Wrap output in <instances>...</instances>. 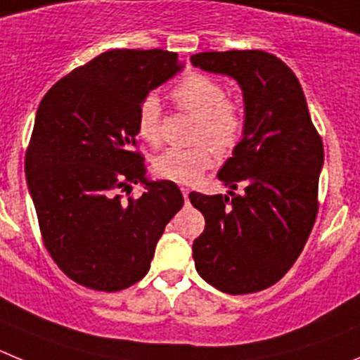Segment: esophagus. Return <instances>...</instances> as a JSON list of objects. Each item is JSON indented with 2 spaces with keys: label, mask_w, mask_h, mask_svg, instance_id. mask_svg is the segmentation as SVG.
<instances>
[{
  "label": "esophagus",
  "mask_w": 360,
  "mask_h": 360,
  "mask_svg": "<svg viewBox=\"0 0 360 360\" xmlns=\"http://www.w3.org/2000/svg\"><path fill=\"white\" fill-rule=\"evenodd\" d=\"M181 192H183L184 200H186V202H188V193H190V190H188V188H181Z\"/></svg>",
  "instance_id": "esophagus-1"
}]
</instances>
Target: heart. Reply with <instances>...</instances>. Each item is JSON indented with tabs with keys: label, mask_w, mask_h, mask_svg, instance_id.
Listing matches in <instances>:
<instances>
[{
	"label": "heart",
	"mask_w": 360,
	"mask_h": 360,
	"mask_svg": "<svg viewBox=\"0 0 360 360\" xmlns=\"http://www.w3.org/2000/svg\"><path fill=\"white\" fill-rule=\"evenodd\" d=\"M174 100L184 111L199 116L193 148H168L154 160L158 176L174 183H195L213 163L215 154L228 152L238 141L244 129L240 105L226 98V87L220 80L202 73H188L172 91ZM138 134L147 143L161 141V105L158 96L147 95L138 108ZM210 143L212 145H207Z\"/></svg>",
	"instance_id": "heart-1"
}]
</instances>
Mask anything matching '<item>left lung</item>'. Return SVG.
Instances as JSON below:
<instances>
[{"mask_svg": "<svg viewBox=\"0 0 360 360\" xmlns=\"http://www.w3.org/2000/svg\"><path fill=\"white\" fill-rule=\"evenodd\" d=\"M190 60L235 79L244 98L242 140L217 174L231 197L190 193L206 220L193 240L195 269L222 292H258L283 278L312 231L323 141L300 80L274 55L204 51ZM238 184L240 196L231 192Z\"/></svg>", "mask_w": 360, "mask_h": 360, "instance_id": "1", "label": "left lung"}]
</instances>
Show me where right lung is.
<instances>
[{"label":"right lung","instance_id":"add662e5","mask_svg":"<svg viewBox=\"0 0 360 360\" xmlns=\"http://www.w3.org/2000/svg\"><path fill=\"white\" fill-rule=\"evenodd\" d=\"M183 70L165 50H111L60 79L39 103L25 158L48 252L87 289H127L150 269L165 226L183 208L176 183L147 177L141 100ZM132 184L140 200H124Z\"/></svg>","mask_w":360,"mask_h":360}]
</instances>
